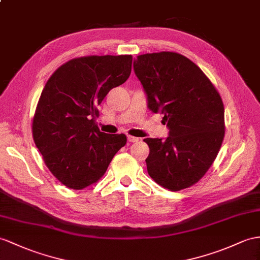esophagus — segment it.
<instances>
[{"label":"esophagus","mask_w":260,"mask_h":260,"mask_svg":"<svg viewBox=\"0 0 260 260\" xmlns=\"http://www.w3.org/2000/svg\"><path fill=\"white\" fill-rule=\"evenodd\" d=\"M128 141L129 142H138L139 141V138L134 137V136H128Z\"/></svg>","instance_id":"1"}]
</instances>
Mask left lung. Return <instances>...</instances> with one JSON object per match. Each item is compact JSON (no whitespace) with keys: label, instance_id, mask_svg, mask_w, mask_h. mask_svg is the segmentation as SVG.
<instances>
[{"label":"left lung","instance_id":"8db88e82","mask_svg":"<svg viewBox=\"0 0 260 260\" xmlns=\"http://www.w3.org/2000/svg\"><path fill=\"white\" fill-rule=\"evenodd\" d=\"M134 69L148 108L162 113L169 129L166 139H144L150 148L148 173L170 191L189 187L211 168L223 142L219 93L199 66L178 53L140 55Z\"/></svg>","mask_w":260,"mask_h":260}]
</instances>
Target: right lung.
<instances>
[{"label":"right lung","mask_w":260,"mask_h":260,"mask_svg":"<svg viewBox=\"0 0 260 260\" xmlns=\"http://www.w3.org/2000/svg\"><path fill=\"white\" fill-rule=\"evenodd\" d=\"M132 56H87L61 65L42 91L33 119V138L45 164L65 186L81 189L96 183L124 135L101 132L98 106L131 73Z\"/></svg>","instance_id":"add662e5"}]
</instances>
